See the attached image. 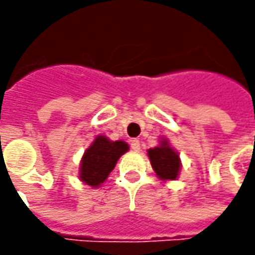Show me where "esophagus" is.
<instances>
[{"label":"esophagus","mask_w":255,"mask_h":255,"mask_svg":"<svg viewBox=\"0 0 255 255\" xmlns=\"http://www.w3.org/2000/svg\"><path fill=\"white\" fill-rule=\"evenodd\" d=\"M131 149H132L133 151H139V150H140V142H139L138 139H132V140H131Z\"/></svg>","instance_id":"34e87169"}]
</instances>
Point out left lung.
<instances>
[{
	"label": "left lung",
	"mask_w": 255,
	"mask_h": 255,
	"mask_svg": "<svg viewBox=\"0 0 255 255\" xmlns=\"http://www.w3.org/2000/svg\"><path fill=\"white\" fill-rule=\"evenodd\" d=\"M150 162L157 176L161 179L175 180L180 171V158L175 150L169 147L166 140H162L160 146L147 151Z\"/></svg>",
	"instance_id": "left-lung-1"
}]
</instances>
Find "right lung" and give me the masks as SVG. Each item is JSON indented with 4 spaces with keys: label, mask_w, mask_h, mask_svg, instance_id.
I'll list each match as a JSON object with an SVG mask.
<instances>
[{
    "label": "right lung",
    "mask_w": 255,
    "mask_h": 255,
    "mask_svg": "<svg viewBox=\"0 0 255 255\" xmlns=\"http://www.w3.org/2000/svg\"><path fill=\"white\" fill-rule=\"evenodd\" d=\"M127 150L128 144L123 140L111 142L106 136H97L82 158L80 180L91 187L101 186Z\"/></svg>",
    "instance_id": "add662e5"
}]
</instances>
